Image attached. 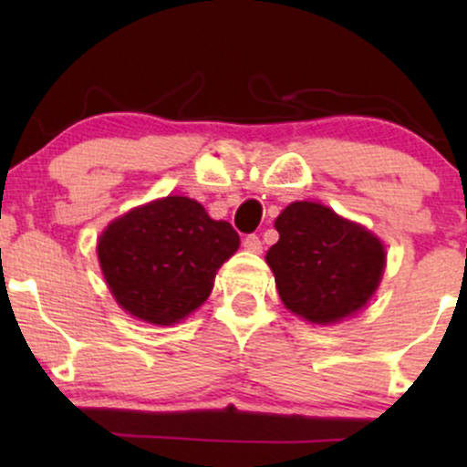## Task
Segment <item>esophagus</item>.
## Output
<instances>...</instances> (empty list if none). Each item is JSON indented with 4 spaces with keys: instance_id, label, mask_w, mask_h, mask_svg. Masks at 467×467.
Here are the masks:
<instances>
[{
    "instance_id": "1",
    "label": "esophagus",
    "mask_w": 467,
    "mask_h": 467,
    "mask_svg": "<svg viewBox=\"0 0 467 467\" xmlns=\"http://www.w3.org/2000/svg\"><path fill=\"white\" fill-rule=\"evenodd\" d=\"M244 248L248 252H254V254H259V252L264 250V241L256 237V234H248V237L244 239Z\"/></svg>"
}]
</instances>
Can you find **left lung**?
I'll return each instance as SVG.
<instances>
[{
    "label": "left lung",
    "mask_w": 467,
    "mask_h": 467,
    "mask_svg": "<svg viewBox=\"0 0 467 467\" xmlns=\"http://www.w3.org/2000/svg\"><path fill=\"white\" fill-rule=\"evenodd\" d=\"M275 226L278 241L265 261L287 309L327 325L367 305L384 270L378 237L314 202L289 203Z\"/></svg>",
    "instance_id": "left-lung-1"
}]
</instances>
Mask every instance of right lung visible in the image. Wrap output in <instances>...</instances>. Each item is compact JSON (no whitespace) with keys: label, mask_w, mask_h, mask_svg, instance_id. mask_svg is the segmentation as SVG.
I'll use <instances>...</instances> for the list:
<instances>
[{"label":"right lung","mask_w":467,"mask_h":467,"mask_svg":"<svg viewBox=\"0 0 467 467\" xmlns=\"http://www.w3.org/2000/svg\"><path fill=\"white\" fill-rule=\"evenodd\" d=\"M237 248L239 234L228 222L173 195L109 223L99 261L122 309L147 323L173 325L206 301L217 270Z\"/></svg>","instance_id":"add662e5"}]
</instances>
